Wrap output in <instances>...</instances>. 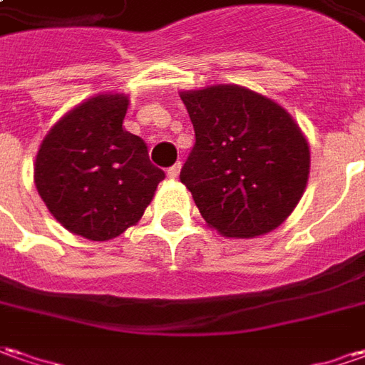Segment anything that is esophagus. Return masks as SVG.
Instances as JSON below:
<instances>
[{"mask_svg":"<svg viewBox=\"0 0 365 365\" xmlns=\"http://www.w3.org/2000/svg\"><path fill=\"white\" fill-rule=\"evenodd\" d=\"M178 175H180V163H177L175 167H170L167 170V177L173 178V180H175V178H178Z\"/></svg>","mask_w":365,"mask_h":365,"instance_id":"1","label":"esophagus"}]
</instances>
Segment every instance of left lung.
<instances>
[{
	"instance_id": "1",
	"label": "left lung",
	"mask_w": 365,
	"mask_h": 365,
	"mask_svg": "<svg viewBox=\"0 0 365 365\" xmlns=\"http://www.w3.org/2000/svg\"><path fill=\"white\" fill-rule=\"evenodd\" d=\"M197 143L180 170L202 218L228 238L272 232L310 175V145L282 105L240 85L180 91Z\"/></svg>"
}]
</instances>
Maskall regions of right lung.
Wrapping results in <instances>:
<instances>
[{"instance_id": "obj_1", "label": "right lung", "mask_w": 365, "mask_h": 365, "mask_svg": "<svg viewBox=\"0 0 365 365\" xmlns=\"http://www.w3.org/2000/svg\"><path fill=\"white\" fill-rule=\"evenodd\" d=\"M129 97L99 93L53 125L37 150L34 180L53 218L87 240H110L135 226L165 173L145 140L123 127Z\"/></svg>"}]
</instances>
